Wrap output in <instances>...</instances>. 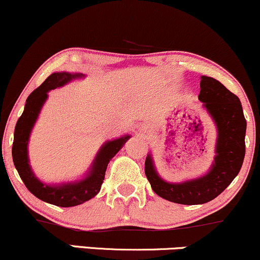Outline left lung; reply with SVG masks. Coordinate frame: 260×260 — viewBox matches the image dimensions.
<instances>
[{"label": "left lung", "mask_w": 260, "mask_h": 260, "mask_svg": "<svg viewBox=\"0 0 260 260\" xmlns=\"http://www.w3.org/2000/svg\"><path fill=\"white\" fill-rule=\"evenodd\" d=\"M199 101L217 129L216 156L208 173L182 183H168L157 173L151 153L145 161V174L154 193L183 205L205 204L218 197L240 173L246 154L247 122L240 98L215 78L201 76Z\"/></svg>", "instance_id": "1"}]
</instances>
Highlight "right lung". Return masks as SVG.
<instances>
[{"instance_id": "add662e5", "label": "right lung", "mask_w": 260, "mask_h": 260, "mask_svg": "<svg viewBox=\"0 0 260 260\" xmlns=\"http://www.w3.org/2000/svg\"><path fill=\"white\" fill-rule=\"evenodd\" d=\"M84 78L83 74H71V72H54L44 82L29 94L25 102L24 110L20 115L14 129V139L12 146V157L14 167L22 178L23 183L31 194L38 199L61 206L70 208L88 201L101 190L104 176L110 159L119 152V150L130 139V135L107 141L99 148L97 156L93 159L91 168L87 172L86 177L81 180L61 184H45L36 177L31 171L28 158V142L31 129L36 124L40 110L48 98V92L51 89L62 87L63 84L71 82L72 80Z\"/></svg>"}]
</instances>
